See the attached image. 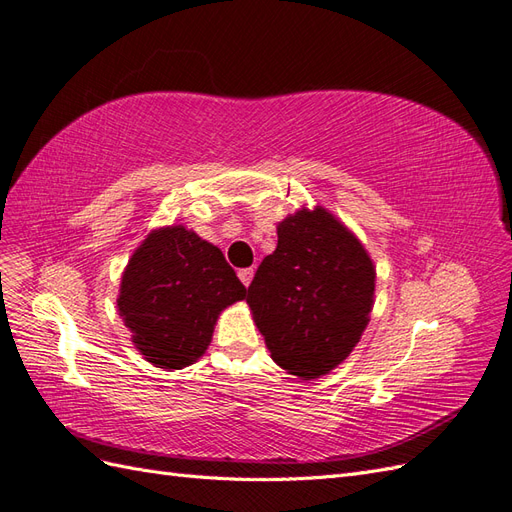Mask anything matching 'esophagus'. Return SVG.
Here are the masks:
<instances>
[{"label": "esophagus", "mask_w": 512, "mask_h": 512, "mask_svg": "<svg viewBox=\"0 0 512 512\" xmlns=\"http://www.w3.org/2000/svg\"><path fill=\"white\" fill-rule=\"evenodd\" d=\"M253 274H255V268H242V270L238 272V277H240V281L248 287V285H251V281H253Z\"/></svg>", "instance_id": "34e87169"}]
</instances>
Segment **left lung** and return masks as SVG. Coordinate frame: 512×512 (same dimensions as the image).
<instances>
[{
  "label": "left lung",
  "mask_w": 512,
  "mask_h": 512,
  "mask_svg": "<svg viewBox=\"0 0 512 512\" xmlns=\"http://www.w3.org/2000/svg\"><path fill=\"white\" fill-rule=\"evenodd\" d=\"M277 235L246 303L274 363L311 381L359 344L374 307L376 266L357 235L322 205L285 216Z\"/></svg>",
  "instance_id": "left-lung-1"
}]
</instances>
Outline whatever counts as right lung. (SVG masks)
Here are the masks:
<instances>
[{"label": "right lung", "mask_w": 512, "mask_h": 512, "mask_svg": "<svg viewBox=\"0 0 512 512\" xmlns=\"http://www.w3.org/2000/svg\"><path fill=\"white\" fill-rule=\"evenodd\" d=\"M244 298L246 287L218 246L168 225L129 257L116 307L140 355L173 372L205 355L220 313Z\"/></svg>", "instance_id": "1"}]
</instances>
